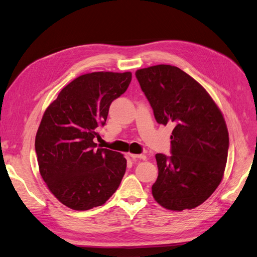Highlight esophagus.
Wrapping results in <instances>:
<instances>
[{"instance_id": "1", "label": "esophagus", "mask_w": 257, "mask_h": 257, "mask_svg": "<svg viewBox=\"0 0 257 257\" xmlns=\"http://www.w3.org/2000/svg\"><path fill=\"white\" fill-rule=\"evenodd\" d=\"M130 156L133 159H140V160H146V156L145 155H135V154H130Z\"/></svg>"}]
</instances>
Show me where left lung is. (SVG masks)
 Listing matches in <instances>:
<instances>
[{"label": "left lung", "instance_id": "8db88e82", "mask_svg": "<svg viewBox=\"0 0 257 257\" xmlns=\"http://www.w3.org/2000/svg\"><path fill=\"white\" fill-rule=\"evenodd\" d=\"M157 122L172 123L171 156L157 154L155 200L170 210L192 209L220 185L229 137L224 117L206 90L180 68L160 64L136 71Z\"/></svg>", "mask_w": 257, "mask_h": 257}]
</instances>
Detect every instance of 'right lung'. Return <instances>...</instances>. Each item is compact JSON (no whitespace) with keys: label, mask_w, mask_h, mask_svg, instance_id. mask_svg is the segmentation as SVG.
<instances>
[{"label":"right lung","mask_w":257,"mask_h":257,"mask_svg":"<svg viewBox=\"0 0 257 257\" xmlns=\"http://www.w3.org/2000/svg\"><path fill=\"white\" fill-rule=\"evenodd\" d=\"M131 81L130 71L82 74L60 91L42 116L35 138L40 175L55 197L71 209L102 205L121 183L125 158L96 149L93 140L110 104Z\"/></svg>","instance_id":"add662e5"}]
</instances>
